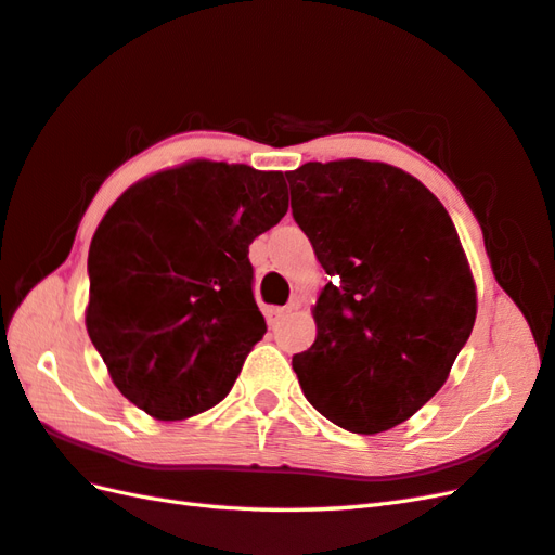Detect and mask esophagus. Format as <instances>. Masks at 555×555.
Here are the masks:
<instances>
[{
    "label": "esophagus",
    "mask_w": 555,
    "mask_h": 555,
    "mask_svg": "<svg viewBox=\"0 0 555 555\" xmlns=\"http://www.w3.org/2000/svg\"><path fill=\"white\" fill-rule=\"evenodd\" d=\"M291 309H293V307H267V309H264L267 324L272 326V328H274V326H279L281 321L291 314Z\"/></svg>",
    "instance_id": "1"
}]
</instances>
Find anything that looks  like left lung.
Masks as SVG:
<instances>
[{
    "mask_svg": "<svg viewBox=\"0 0 555 555\" xmlns=\"http://www.w3.org/2000/svg\"><path fill=\"white\" fill-rule=\"evenodd\" d=\"M286 179L331 276L317 340L293 357L300 388L345 430H390L442 388L470 338L478 300L456 227L416 177L385 163H305Z\"/></svg>",
    "mask_w": 555,
    "mask_h": 555,
    "instance_id": "left-lung-1",
    "label": "left lung"
}]
</instances>
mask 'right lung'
Segmentation results:
<instances>
[{
  "label": "right lung",
  "instance_id": "add662e5",
  "mask_svg": "<svg viewBox=\"0 0 555 555\" xmlns=\"http://www.w3.org/2000/svg\"><path fill=\"white\" fill-rule=\"evenodd\" d=\"M286 210L283 172L193 160L141 179L101 219L85 324L149 416L184 421L234 388L267 333L248 246Z\"/></svg>",
  "mask_w": 555,
  "mask_h": 555
}]
</instances>
